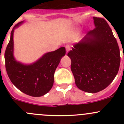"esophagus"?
<instances>
[{"label": "esophagus", "instance_id": "obj_1", "mask_svg": "<svg viewBox=\"0 0 124 124\" xmlns=\"http://www.w3.org/2000/svg\"><path fill=\"white\" fill-rule=\"evenodd\" d=\"M65 48H66V52H67V53H68V52H69L70 49H71V48H70V46H66Z\"/></svg>", "mask_w": 124, "mask_h": 124}]
</instances>
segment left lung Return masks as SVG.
Segmentation results:
<instances>
[{"mask_svg":"<svg viewBox=\"0 0 124 124\" xmlns=\"http://www.w3.org/2000/svg\"><path fill=\"white\" fill-rule=\"evenodd\" d=\"M95 29L87 32L68 53L71 70L79 89L97 93L114 80L120 66L118 44L108 23L93 17Z\"/></svg>","mask_w":124,"mask_h":124,"instance_id":"8db88e82","label":"left lung"}]
</instances>
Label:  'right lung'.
Here are the masks:
<instances>
[{"mask_svg":"<svg viewBox=\"0 0 124 124\" xmlns=\"http://www.w3.org/2000/svg\"><path fill=\"white\" fill-rule=\"evenodd\" d=\"M23 23L24 21L16 24L11 31L5 53L6 70L10 80L20 91L32 97H41L49 92L53 85L55 70L65 55V48L62 47L45 53L30 64L17 61L14 56V32Z\"/></svg>","mask_w":124,"mask_h":124,"instance_id":"1","label":"right lung"}]
</instances>
